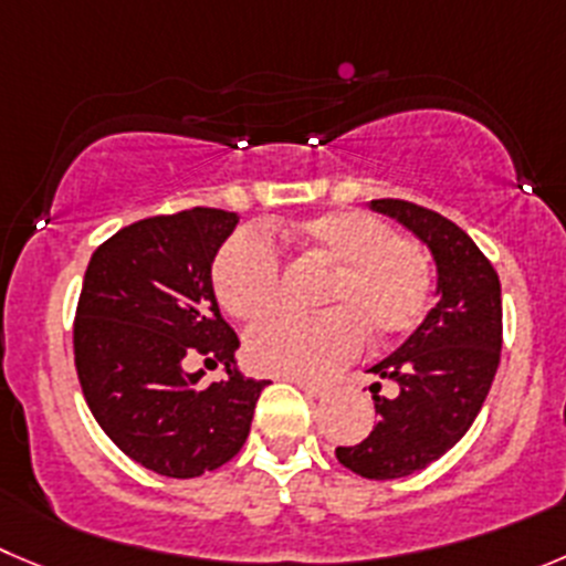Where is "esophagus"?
Returning a JSON list of instances; mask_svg holds the SVG:
<instances>
[{
	"mask_svg": "<svg viewBox=\"0 0 566 566\" xmlns=\"http://www.w3.org/2000/svg\"><path fill=\"white\" fill-rule=\"evenodd\" d=\"M294 384L300 386V389L305 391L308 397H325L327 391H331V386L327 384H316V380H303V378H294Z\"/></svg>",
	"mask_w": 566,
	"mask_h": 566,
	"instance_id": "esophagus-1",
	"label": "esophagus"
}]
</instances>
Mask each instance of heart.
Instances as JSON below:
<instances>
[{"instance_id":"heart-1","label":"heart","mask_w":566,"mask_h":566,"mask_svg":"<svg viewBox=\"0 0 566 566\" xmlns=\"http://www.w3.org/2000/svg\"><path fill=\"white\" fill-rule=\"evenodd\" d=\"M289 244L333 263L319 314L277 311L250 327L247 358L261 373L319 378L342 367L364 344L408 336L433 297V266L413 241L400 239L378 217L333 211L283 230ZM213 292L235 319H255L280 294V252L272 235L244 228L213 261Z\"/></svg>"}]
</instances>
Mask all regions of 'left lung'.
<instances>
[{"label": "left lung", "instance_id": "8db88e82", "mask_svg": "<svg viewBox=\"0 0 566 566\" xmlns=\"http://www.w3.org/2000/svg\"><path fill=\"white\" fill-rule=\"evenodd\" d=\"M369 206L424 241L439 274V303L369 369L395 384V397L380 395V384L369 386L378 422L358 444L336 448L355 475L391 481L433 464L475 422L500 364L503 303L497 272L459 224L406 199Z\"/></svg>", "mask_w": 566, "mask_h": 566}]
</instances>
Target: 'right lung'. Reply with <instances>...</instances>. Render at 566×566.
<instances>
[{"mask_svg": "<svg viewBox=\"0 0 566 566\" xmlns=\"http://www.w3.org/2000/svg\"><path fill=\"white\" fill-rule=\"evenodd\" d=\"M239 217L219 208L149 217L96 247L74 316L85 402L125 455L166 478L228 464L250 436L266 380L235 369L239 336L219 314L211 266ZM226 364L201 384L187 364Z\"/></svg>", "mask_w": 566, "mask_h": 566, "instance_id": "add662e5", "label": "right lung"}]
</instances>
